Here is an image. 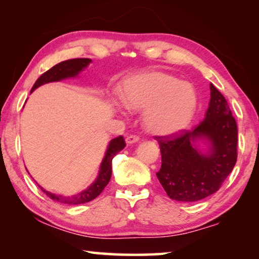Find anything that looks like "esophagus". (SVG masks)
<instances>
[{
  "mask_svg": "<svg viewBox=\"0 0 259 259\" xmlns=\"http://www.w3.org/2000/svg\"><path fill=\"white\" fill-rule=\"evenodd\" d=\"M138 140H139V138L137 137V136H128V137L125 138V143H126V145H131V144L137 143Z\"/></svg>",
  "mask_w": 259,
  "mask_h": 259,
  "instance_id": "1",
  "label": "esophagus"
}]
</instances>
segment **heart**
I'll list each match as a JSON object with an SVG mask.
<instances>
[{
	"label": "heart",
	"instance_id": "heart-1",
	"mask_svg": "<svg viewBox=\"0 0 259 259\" xmlns=\"http://www.w3.org/2000/svg\"><path fill=\"white\" fill-rule=\"evenodd\" d=\"M120 104L131 112L143 111V125L152 135L166 136L188 124L198 97L190 82L160 71L130 76L122 83Z\"/></svg>",
	"mask_w": 259,
	"mask_h": 259
}]
</instances>
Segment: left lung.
Returning <instances> with one entry per match:
<instances>
[{"label": "left lung", "instance_id": "8db88e82", "mask_svg": "<svg viewBox=\"0 0 259 259\" xmlns=\"http://www.w3.org/2000/svg\"><path fill=\"white\" fill-rule=\"evenodd\" d=\"M161 169L156 174L170 199L195 202L216 193L236 163L238 126L223 96L210 83L204 119L175 137H156Z\"/></svg>", "mask_w": 259, "mask_h": 259}]
</instances>
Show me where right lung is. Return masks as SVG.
<instances>
[{
  "instance_id": "1",
  "label": "right lung",
  "mask_w": 259,
  "mask_h": 259,
  "mask_svg": "<svg viewBox=\"0 0 259 259\" xmlns=\"http://www.w3.org/2000/svg\"><path fill=\"white\" fill-rule=\"evenodd\" d=\"M91 61L93 60L89 58H77V59H69V60L61 61V63L55 65L54 67H51L49 71L43 73L42 75L37 78L36 82L34 83L30 93H33V91L35 89H37L38 87L47 84V83L59 82V81L66 80V78L78 77L80 73H82L88 66H89ZM124 147H125V143L122 136L112 139L111 142L108 143V146L106 148V152H105L104 159L102 161V163H100L97 178L95 179V182L91 184L90 186H88V188H85V190H83L80 193H77V194H74L71 196L60 195V194H55V193H51L49 191H46L45 188L41 187L40 185H38V187H40L50 199L57 201V202L66 203V204H82V203L89 202V201L97 198L100 193L103 192L104 188L106 187L112 176L113 157L115 156L117 153L123 150Z\"/></svg>"
}]
</instances>
